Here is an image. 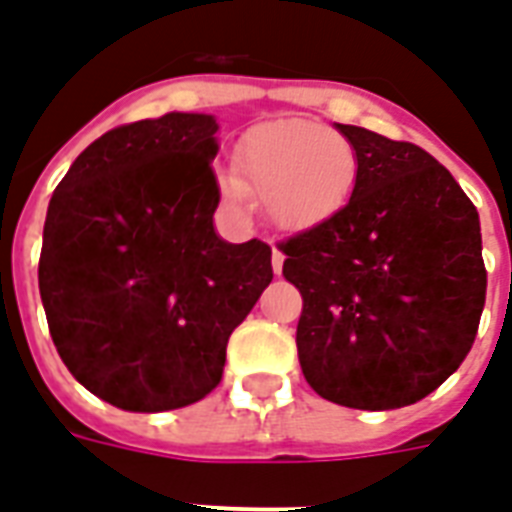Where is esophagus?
Returning <instances> with one entry per match:
<instances>
[{"instance_id":"1","label":"esophagus","mask_w":512,"mask_h":512,"mask_svg":"<svg viewBox=\"0 0 512 512\" xmlns=\"http://www.w3.org/2000/svg\"><path fill=\"white\" fill-rule=\"evenodd\" d=\"M271 265H273V273L279 276V273H282V265H284V255H282V252H279V249H273Z\"/></svg>"}]
</instances>
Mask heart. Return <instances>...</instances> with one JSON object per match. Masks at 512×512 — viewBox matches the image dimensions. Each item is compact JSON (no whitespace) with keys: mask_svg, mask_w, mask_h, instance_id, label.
<instances>
[{"mask_svg":"<svg viewBox=\"0 0 512 512\" xmlns=\"http://www.w3.org/2000/svg\"><path fill=\"white\" fill-rule=\"evenodd\" d=\"M244 179L220 174V195L239 217L249 190L263 198L268 220L282 230H308L333 220L357 185V155L341 134L314 120H271L239 144Z\"/></svg>","mask_w":512,"mask_h":512,"instance_id":"heart-1","label":"heart"}]
</instances>
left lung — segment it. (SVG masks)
Instances as JSON below:
<instances>
[{
    "instance_id": "1",
    "label": "left lung",
    "mask_w": 512,
    "mask_h": 512,
    "mask_svg": "<svg viewBox=\"0 0 512 512\" xmlns=\"http://www.w3.org/2000/svg\"><path fill=\"white\" fill-rule=\"evenodd\" d=\"M357 185L333 220L284 241L303 295L298 360L319 397L360 411L419 403L473 349L481 220L451 171L411 142L335 123Z\"/></svg>"
}]
</instances>
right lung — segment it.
I'll list each match as a JSON object with an SVG mask.
<instances>
[{"label": "right lung", "instance_id": "add662e5", "mask_svg": "<svg viewBox=\"0 0 512 512\" xmlns=\"http://www.w3.org/2000/svg\"><path fill=\"white\" fill-rule=\"evenodd\" d=\"M220 123L169 112L88 144L50 198L39 295L61 360L104 403L161 413L220 384L271 247L214 228Z\"/></svg>", "mask_w": 512, "mask_h": 512}]
</instances>
